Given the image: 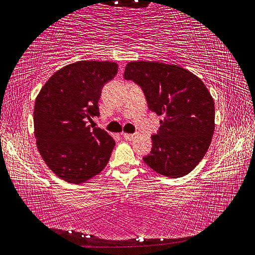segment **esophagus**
<instances>
[{
	"label": "esophagus",
	"instance_id": "1",
	"mask_svg": "<svg viewBox=\"0 0 255 255\" xmlns=\"http://www.w3.org/2000/svg\"><path fill=\"white\" fill-rule=\"evenodd\" d=\"M135 136H136V134H126V132H124V134H123L124 138L127 139V140H131Z\"/></svg>",
	"mask_w": 255,
	"mask_h": 255
}]
</instances>
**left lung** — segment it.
<instances>
[{
	"label": "left lung",
	"instance_id": "1",
	"mask_svg": "<svg viewBox=\"0 0 255 255\" xmlns=\"http://www.w3.org/2000/svg\"><path fill=\"white\" fill-rule=\"evenodd\" d=\"M124 77L142 88L149 110L164 116L144 162L165 177L186 176L203 159L215 131L208 88L191 71L162 62H129Z\"/></svg>",
	"mask_w": 255,
	"mask_h": 255
}]
</instances>
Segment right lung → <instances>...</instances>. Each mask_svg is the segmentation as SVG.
<instances>
[{
  "label": "right lung",
  "instance_id": "right-lung-1",
  "mask_svg": "<svg viewBox=\"0 0 255 255\" xmlns=\"http://www.w3.org/2000/svg\"><path fill=\"white\" fill-rule=\"evenodd\" d=\"M118 72L109 61H78L50 77L35 101L37 148L59 178L80 184L99 175L110 160L116 142L87 121L99 117L104 84Z\"/></svg>",
  "mask_w": 255,
  "mask_h": 255
}]
</instances>
